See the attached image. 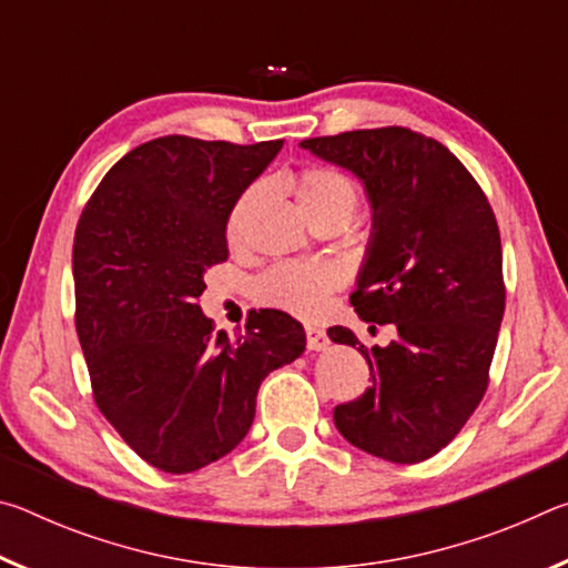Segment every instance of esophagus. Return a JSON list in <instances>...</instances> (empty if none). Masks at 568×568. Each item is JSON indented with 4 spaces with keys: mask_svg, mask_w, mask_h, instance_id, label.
I'll return each instance as SVG.
<instances>
[{
    "mask_svg": "<svg viewBox=\"0 0 568 568\" xmlns=\"http://www.w3.org/2000/svg\"><path fill=\"white\" fill-rule=\"evenodd\" d=\"M305 335H307V351H315V353L328 351L331 338H328V333H325L323 328H318V325H307Z\"/></svg>",
    "mask_w": 568,
    "mask_h": 568,
    "instance_id": "obj_1",
    "label": "esophagus"
}]
</instances>
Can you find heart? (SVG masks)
Returning <instances> with one entry per match:
<instances>
[{"label":"heart","instance_id":"1","mask_svg":"<svg viewBox=\"0 0 568 568\" xmlns=\"http://www.w3.org/2000/svg\"><path fill=\"white\" fill-rule=\"evenodd\" d=\"M291 190L297 207L307 220L323 213H341L351 220L355 205H358L353 182L331 168H307L297 172ZM253 203L255 190H247L230 210L225 227L230 245H240V240H243ZM341 281V271L331 263H281L261 277L257 293L267 305L283 307V311L303 315V318H313L323 311L328 293L335 291Z\"/></svg>","mask_w":568,"mask_h":568}]
</instances>
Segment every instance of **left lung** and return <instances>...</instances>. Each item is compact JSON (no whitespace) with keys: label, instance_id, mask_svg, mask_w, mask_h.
I'll return each mask as SVG.
<instances>
[{"label":"left lung","instance_id":"1","mask_svg":"<svg viewBox=\"0 0 568 568\" xmlns=\"http://www.w3.org/2000/svg\"><path fill=\"white\" fill-rule=\"evenodd\" d=\"M301 148L361 180L373 225L351 303L365 323L396 328L373 348L328 328L333 343L358 345L373 378L335 406V428L365 454L418 464L456 438L488 386L506 305L494 210L454 152L406 128Z\"/></svg>","mask_w":568,"mask_h":568}]
</instances>
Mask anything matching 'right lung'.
<instances>
[{
  "mask_svg": "<svg viewBox=\"0 0 568 568\" xmlns=\"http://www.w3.org/2000/svg\"><path fill=\"white\" fill-rule=\"evenodd\" d=\"M281 148L150 140L114 162L77 223L74 321L94 403L168 474L230 454L267 373L305 351L303 325L283 311H261L227 338L197 305L207 267L227 261L230 210Z\"/></svg>",
  "mask_w": 568,
  "mask_h": 568,
  "instance_id": "obj_1",
  "label": "right lung"
}]
</instances>
